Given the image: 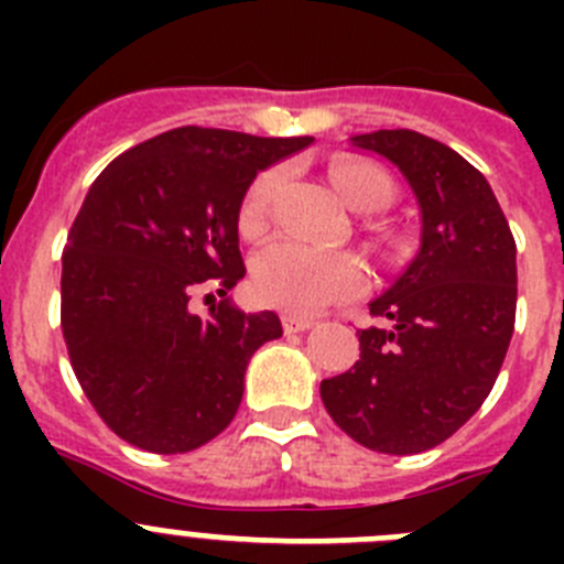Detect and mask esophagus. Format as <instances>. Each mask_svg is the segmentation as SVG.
I'll return each instance as SVG.
<instances>
[{"mask_svg":"<svg viewBox=\"0 0 564 564\" xmlns=\"http://www.w3.org/2000/svg\"><path fill=\"white\" fill-rule=\"evenodd\" d=\"M316 325L313 318L307 316H296V313H288V316H282V327H285V333H302V330H311V327Z\"/></svg>","mask_w":564,"mask_h":564,"instance_id":"34e87169","label":"esophagus"}]
</instances>
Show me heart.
I'll return each instance as SVG.
<instances>
[{
  "mask_svg": "<svg viewBox=\"0 0 564 564\" xmlns=\"http://www.w3.org/2000/svg\"><path fill=\"white\" fill-rule=\"evenodd\" d=\"M282 183V172H262L248 186L239 206V228L253 237L265 228L268 206ZM330 183L347 206L358 212H378L390 203V177L372 163L336 161ZM253 291L262 302L293 313H311L327 302L350 296L364 285L361 259L350 251H318L296 239H273L253 257Z\"/></svg>",
  "mask_w": 564,
  "mask_h": 564,
  "instance_id": "1",
  "label": "heart"
}]
</instances>
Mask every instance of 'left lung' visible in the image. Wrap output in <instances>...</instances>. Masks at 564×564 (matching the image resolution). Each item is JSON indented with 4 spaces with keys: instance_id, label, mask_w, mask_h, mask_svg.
Here are the masks:
<instances>
[{
    "instance_id": "obj_1",
    "label": "left lung",
    "mask_w": 564,
    "mask_h": 564,
    "mask_svg": "<svg viewBox=\"0 0 564 564\" xmlns=\"http://www.w3.org/2000/svg\"><path fill=\"white\" fill-rule=\"evenodd\" d=\"M410 183L421 248L370 302L381 327L358 333L361 358L322 381L338 430L383 455H417L480 410L517 311V246L488 181L446 143L412 129L352 134Z\"/></svg>"
}]
</instances>
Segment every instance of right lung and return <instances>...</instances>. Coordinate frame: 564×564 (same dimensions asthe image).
Here are the masks:
<instances>
[{
  "label": "right lung",
  "mask_w": 564,
  "mask_h": 564,
  "mask_svg": "<svg viewBox=\"0 0 564 564\" xmlns=\"http://www.w3.org/2000/svg\"><path fill=\"white\" fill-rule=\"evenodd\" d=\"M311 143L169 129L89 186L62 257V330L84 395L138 449L181 455L220 435L251 356L282 336L273 311L223 299L197 316L192 299L226 296L246 276L237 223L248 186Z\"/></svg>",
  "instance_id": "right-lung-1"
}]
</instances>
